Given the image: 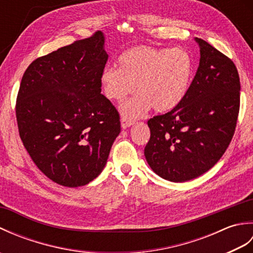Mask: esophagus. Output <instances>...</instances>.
<instances>
[{
    "instance_id": "obj_1",
    "label": "esophagus",
    "mask_w": 253,
    "mask_h": 253,
    "mask_svg": "<svg viewBox=\"0 0 253 253\" xmlns=\"http://www.w3.org/2000/svg\"><path fill=\"white\" fill-rule=\"evenodd\" d=\"M121 124H122V127L124 128V129H126L127 127H130L132 124H133V121L132 120H129V118H127L125 116H123L121 118Z\"/></svg>"
}]
</instances>
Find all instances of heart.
Here are the masks:
<instances>
[{
	"instance_id": "b5f03b06",
	"label": "heart",
	"mask_w": 253,
	"mask_h": 253,
	"mask_svg": "<svg viewBox=\"0 0 253 253\" xmlns=\"http://www.w3.org/2000/svg\"><path fill=\"white\" fill-rule=\"evenodd\" d=\"M117 62L118 68L102 73L101 85L107 99L121 102L135 84L138 94L121 105L122 115L129 120L143 116L151 106L159 113L170 111L189 90L193 60L184 47L137 45L124 51Z\"/></svg>"
}]
</instances>
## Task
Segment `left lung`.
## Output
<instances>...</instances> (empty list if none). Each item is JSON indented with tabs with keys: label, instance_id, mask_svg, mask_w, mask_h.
<instances>
[{
	"label": "left lung",
	"instance_id": "8db88e82",
	"mask_svg": "<svg viewBox=\"0 0 253 253\" xmlns=\"http://www.w3.org/2000/svg\"><path fill=\"white\" fill-rule=\"evenodd\" d=\"M200 63L185 99L173 110L148 121L144 157L155 174L182 182L212 169L235 133L240 80L234 62L196 38Z\"/></svg>",
	"mask_w": 253,
	"mask_h": 253
}]
</instances>
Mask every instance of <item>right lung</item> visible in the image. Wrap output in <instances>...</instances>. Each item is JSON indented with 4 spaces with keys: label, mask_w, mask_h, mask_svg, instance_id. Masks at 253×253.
<instances>
[{
    "label": "right lung",
    "mask_w": 253,
    "mask_h": 253,
    "mask_svg": "<svg viewBox=\"0 0 253 253\" xmlns=\"http://www.w3.org/2000/svg\"><path fill=\"white\" fill-rule=\"evenodd\" d=\"M107 57L101 31L38 57L21 78L16 120L21 141L58 185L89 184L121 132L120 114L101 94Z\"/></svg>",
    "instance_id": "1"
}]
</instances>
